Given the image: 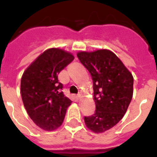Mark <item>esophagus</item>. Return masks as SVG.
Listing matches in <instances>:
<instances>
[{
    "label": "esophagus",
    "instance_id": "34e87169",
    "mask_svg": "<svg viewBox=\"0 0 157 157\" xmlns=\"http://www.w3.org/2000/svg\"><path fill=\"white\" fill-rule=\"evenodd\" d=\"M77 98H78V99H79V100L81 101V99H82V95H81V94H79L78 95H77Z\"/></svg>",
    "mask_w": 157,
    "mask_h": 157
}]
</instances>
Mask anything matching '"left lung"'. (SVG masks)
<instances>
[{
  "mask_svg": "<svg viewBox=\"0 0 157 157\" xmlns=\"http://www.w3.org/2000/svg\"><path fill=\"white\" fill-rule=\"evenodd\" d=\"M77 57L92 76L96 107L94 114L85 117V123L94 133H103L125 114L133 97L134 77L111 50L81 51Z\"/></svg>",
  "mask_w": 157,
  "mask_h": 157,
  "instance_id": "8db88e82",
  "label": "left lung"
}]
</instances>
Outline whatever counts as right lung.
Returning <instances> with one entry per match:
<instances>
[{"label": "right lung", "instance_id": "right-lung-1", "mask_svg": "<svg viewBox=\"0 0 157 157\" xmlns=\"http://www.w3.org/2000/svg\"><path fill=\"white\" fill-rule=\"evenodd\" d=\"M74 59L71 53L51 48L39 55L21 78V95L28 116L37 126L52 131L63 122L71 101L64 96L58 75Z\"/></svg>", "mask_w": 157, "mask_h": 157}]
</instances>
